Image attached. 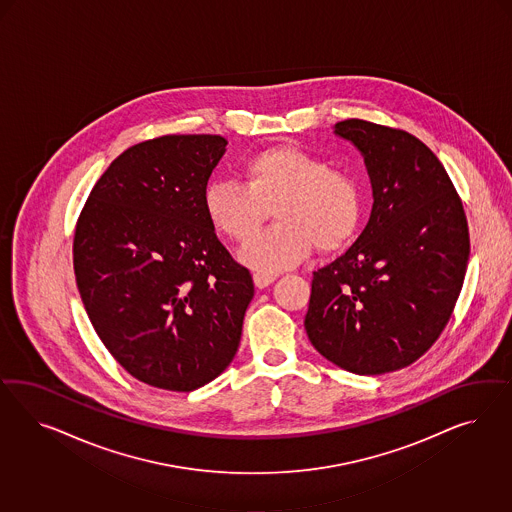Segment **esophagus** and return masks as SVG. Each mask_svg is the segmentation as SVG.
<instances>
[{
  "instance_id": "esophagus-1",
  "label": "esophagus",
  "mask_w": 512,
  "mask_h": 512,
  "mask_svg": "<svg viewBox=\"0 0 512 512\" xmlns=\"http://www.w3.org/2000/svg\"><path fill=\"white\" fill-rule=\"evenodd\" d=\"M274 276H266V274H253V283H255V287L257 289H264V287H268L270 283H274Z\"/></svg>"
}]
</instances>
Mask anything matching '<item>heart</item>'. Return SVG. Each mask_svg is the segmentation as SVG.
<instances>
[{
  "mask_svg": "<svg viewBox=\"0 0 512 512\" xmlns=\"http://www.w3.org/2000/svg\"><path fill=\"white\" fill-rule=\"evenodd\" d=\"M244 184L212 180L202 208L217 233L246 244L274 206L272 229L240 251V261L259 274H278L302 263L317 246L323 253L345 248L357 236L364 197L347 172L298 146L279 144L244 161Z\"/></svg>",
  "mask_w": 512,
  "mask_h": 512,
  "instance_id": "heart-1",
  "label": "heart"
}]
</instances>
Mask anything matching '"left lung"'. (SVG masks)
<instances>
[{"label": "left lung", "mask_w": 512, "mask_h": 512, "mask_svg": "<svg viewBox=\"0 0 512 512\" xmlns=\"http://www.w3.org/2000/svg\"><path fill=\"white\" fill-rule=\"evenodd\" d=\"M334 133L364 157L373 206L366 229L313 272L311 345L358 375L396 372L439 338L464 285V206L434 152L402 129L345 120Z\"/></svg>", "instance_id": "1"}]
</instances>
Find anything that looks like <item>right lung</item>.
I'll use <instances>...</instances> for the list:
<instances>
[{
  "mask_svg": "<svg viewBox=\"0 0 512 512\" xmlns=\"http://www.w3.org/2000/svg\"><path fill=\"white\" fill-rule=\"evenodd\" d=\"M225 146L219 135L135 144L110 163L78 217L82 304L110 355L152 387H204L238 351L253 279L202 208Z\"/></svg>",
  "mask_w": 512,
  "mask_h": 512,
  "instance_id": "right-lung-1",
  "label": "right lung"
}]
</instances>
